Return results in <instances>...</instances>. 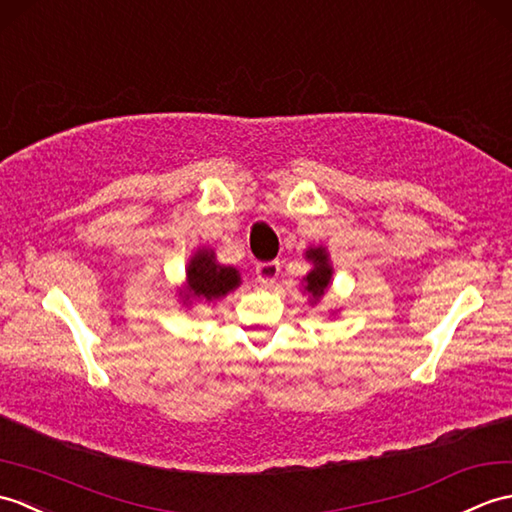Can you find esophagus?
Here are the masks:
<instances>
[{
	"label": "esophagus",
	"instance_id": "esophagus-1",
	"mask_svg": "<svg viewBox=\"0 0 512 512\" xmlns=\"http://www.w3.org/2000/svg\"><path fill=\"white\" fill-rule=\"evenodd\" d=\"M278 274H280V263H278V260H267V263H258L256 265V278H258L260 285H265V287L274 285Z\"/></svg>",
	"mask_w": 512,
	"mask_h": 512
}]
</instances>
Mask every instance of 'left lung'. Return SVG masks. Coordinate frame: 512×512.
Segmentation results:
<instances>
[{"label":"left lung","mask_w":512,"mask_h":512,"mask_svg":"<svg viewBox=\"0 0 512 512\" xmlns=\"http://www.w3.org/2000/svg\"><path fill=\"white\" fill-rule=\"evenodd\" d=\"M306 256H309L313 260V271L309 276L304 278V289L309 291L313 298H322L324 295V289L328 287V282H331V276H333V269L328 267V256L322 247L317 249H309L306 252Z\"/></svg>","instance_id":"8db88e82"}]
</instances>
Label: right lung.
<instances>
[{"mask_svg": "<svg viewBox=\"0 0 512 512\" xmlns=\"http://www.w3.org/2000/svg\"><path fill=\"white\" fill-rule=\"evenodd\" d=\"M238 271L234 267H221L214 263L212 252H197L188 267V293L199 298H221L227 291L238 287Z\"/></svg>", "mask_w": 512, "mask_h": 512, "instance_id": "1", "label": "right lung"}]
</instances>
